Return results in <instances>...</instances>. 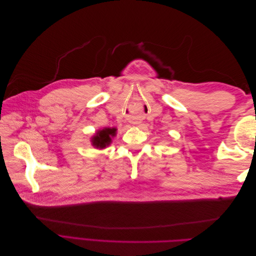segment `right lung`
<instances>
[{"label": "right lung", "mask_w": 256, "mask_h": 256, "mask_svg": "<svg viewBox=\"0 0 256 256\" xmlns=\"http://www.w3.org/2000/svg\"><path fill=\"white\" fill-rule=\"evenodd\" d=\"M116 134V128H104L98 130L96 134L92 138V145L96 148H104L112 141V138Z\"/></svg>", "instance_id": "obj_1"}]
</instances>
